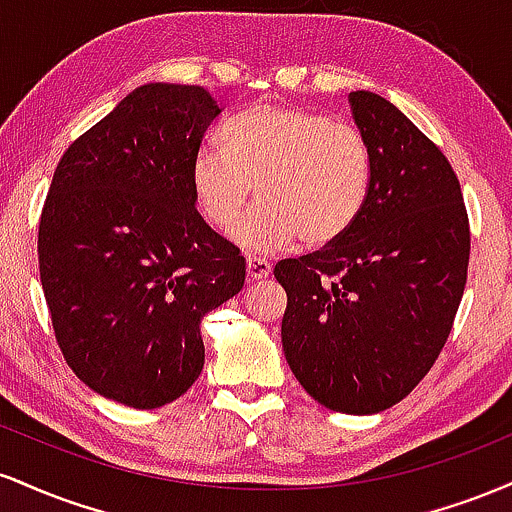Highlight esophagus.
<instances>
[{
  "mask_svg": "<svg viewBox=\"0 0 512 512\" xmlns=\"http://www.w3.org/2000/svg\"><path fill=\"white\" fill-rule=\"evenodd\" d=\"M248 264V276L252 281H260V279H267L269 274H272V264H269L267 260H262V257H255V255H248V260H245Z\"/></svg>",
  "mask_w": 512,
  "mask_h": 512,
  "instance_id": "esophagus-1",
  "label": "esophagus"
}]
</instances>
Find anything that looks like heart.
<instances>
[{"label":"heart","mask_w":512,"mask_h":512,"mask_svg":"<svg viewBox=\"0 0 512 512\" xmlns=\"http://www.w3.org/2000/svg\"><path fill=\"white\" fill-rule=\"evenodd\" d=\"M370 180L373 156L356 127L274 103L236 117L223 149L202 146L192 161V195L219 231L240 219L257 190L262 204L236 231L250 250L337 243L363 214Z\"/></svg>","instance_id":"1"}]
</instances>
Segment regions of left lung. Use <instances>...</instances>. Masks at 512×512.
Wrapping results in <instances>:
<instances>
[{"mask_svg": "<svg viewBox=\"0 0 512 512\" xmlns=\"http://www.w3.org/2000/svg\"><path fill=\"white\" fill-rule=\"evenodd\" d=\"M373 156L363 214L337 243L281 260L284 356L315 402L395 407L448 342L469 264V221L443 151L383 96L349 93Z\"/></svg>", "mask_w": 512, "mask_h": 512, "instance_id": "left-lung-1", "label": "left lung"}]
</instances>
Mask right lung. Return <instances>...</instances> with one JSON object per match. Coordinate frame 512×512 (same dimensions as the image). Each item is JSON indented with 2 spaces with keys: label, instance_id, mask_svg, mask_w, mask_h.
Returning a JSON list of instances; mask_svg holds the SVG:
<instances>
[{
  "label": "right lung",
  "instance_id": "1",
  "mask_svg": "<svg viewBox=\"0 0 512 512\" xmlns=\"http://www.w3.org/2000/svg\"><path fill=\"white\" fill-rule=\"evenodd\" d=\"M221 108L144 84L64 151L38 262L64 361L98 395L158 409L204 366L199 325L245 284V257L195 207L192 161Z\"/></svg>",
  "mask_w": 512,
  "mask_h": 512
}]
</instances>
